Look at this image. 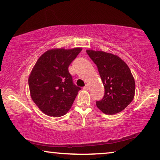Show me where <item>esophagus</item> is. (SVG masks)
<instances>
[{"instance_id":"1","label":"esophagus","mask_w":160,"mask_h":160,"mask_svg":"<svg viewBox=\"0 0 160 160\" xmlns=\"http://www.w3.org/2000/svg\"><path fill=\"white\" fill-rule=\"evenodd\" d=\"M88 88H88V85H86L85 86V87H84V88H83V89L87 90H88Z\"/></svg>"}]
</instances>
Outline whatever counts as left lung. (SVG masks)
Here are the masks:
<instances>
[{"mask_svg": "<svg viewBox=\"0 0 160 160\" xmlns=\"http://www.w3.org/2000/svg\"><path fill=\"white\" fill-rule=\"evenodd\" d=\"M97 65L102 79L105 95L96 102L106 115H115L130 105L135 97V82L130 69L118 55L104 51L86 50Z\"/></svg>", "mask_w": 160, "mask_h": 160, "instance_id": "left-lung-1", "label": "left lung"}]
</instances>
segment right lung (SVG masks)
<instances>
[{
	"instance_id": "1",
	"label": "right lung",
	"mask_w": 160,
	"mask_h": 160,
	"mask_svg": "<svg viewBox=\"0 0 160 160\" xmlns=\"http://www.w3.org/2000/svg\"><path fill=\"white\" fill-rule=\"evenodd\" d=\"M82 48H54L44 52L28 78L30 97L40 110L50 117L66 114L80 88L73 84L68 67Z\"/></svg>"
}]
</instances>
